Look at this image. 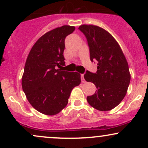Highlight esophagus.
Masks as SVG:
<instances>
[{"instance_id": "esophagus-1", "label": "esophagus", "mask_w": 148, "mask_h": 148, "mask_svg": "<svg viewBox=\"0 0 148 148\" xmlns=\"http://www.w3.org/2000/svg\"><path fill=\"white\" fill-rule=\"evenodd\" d=\"M81 81H82L83 83L86 82V81H85V79H84V74H81Z\"/></svg>"}]
</instances>
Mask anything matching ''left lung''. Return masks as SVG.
Instances as JSON below:
<instances>
[{
	"label": "left lung",
	"mask_w": 148,
	"mask_h": 148,
	"mask_svg": "<svg viewBox=\"0 0 148 148\" xmlns=\"http://www.w3.org/2000/svg\"><path fill=\"white\" fill-rule=\"evenodd\" d=\"M90 48V60L97 61V71L85 74L84 79L95 85L94 95L87 97L88 103L98 111H108L122 101L126 95L131 75L128 63L120 45L102 28L94 25H81Z\"/></svg>",
	"instance_id": "obj_1"
}]
</instances>
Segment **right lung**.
I'll return each instance as SVG.
<instances>
[{
    "instance_id": "add662e5",
    "label": "right lung",
    "mask_w": 148,
    "mask_h": 148,
    "mask_svg": "<svg viewBox=\"0 0 148 148\" xmlns=\"http://www.w3.org/2000/svg\"><path fill=\"white\" fill-rule=\"evenodd\" d=\"M74 30L62 25L47 32L33 46L25 61L22 89L31 106L45 115L60 113L73 88L81 84L79 73L61 69L65 63L64 39Z\"/></svg>"
}]
</instances>
